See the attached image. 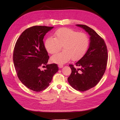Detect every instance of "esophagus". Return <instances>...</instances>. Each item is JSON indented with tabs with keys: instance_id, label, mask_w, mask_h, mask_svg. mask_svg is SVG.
<instances>
[{
	"instance_id": "obj_1",
	"label": "esophagus",
	"mask_w": 120,
	"mask_h": 120,
	"mask_svg": "<svg viewBox=\"0 0 120 120\" xmlns=\"http://www.w3.org/2000/svg\"><path fill=\"white\" fill-rule=\"evenodd\" d=\"M58 67L60 68H62L64 66H63V65H62V64H59V65H58Z\"/></svg>"
}]
</instances>
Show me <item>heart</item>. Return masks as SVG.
Wrapping results in <instances>:
<instances>
[{
  "mask_svg": "<svg viewBox=\"0 0 120 120\" xmlns=\"http://www.w3.org/2000/svg\"><path fill=\"white\" fill-rule=\"evenodd\" d=\"M54 38L49 37L45 41V46L48 53L53 54L63 46V52L58 53L51 57V61L57 64H63L72 58L77 61L86 53L89 45L88 36L68 28L57 30L54 34Z\"/></svg>",
  "mask_w": 120,
  "mask_h": 120,
  "instance_id": "b5f03b06",
  "label": "heart"
}]
</instances>
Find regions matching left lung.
I'll return each mask as SVG.
<instances>
[{"mask_svg":"<svg viewBox=\"0 0 120 120\" xmlns=\"http://www.w3.org/2000/svg\"><path fill=\"white\" fill-rule=\"evenodd\" d=\"M76 26L90 36L89 46L84 56L75 64L80 68L69 65L72 73L67 80L73 88L84 92L94 87L103 76L107 63V49L104 40L93 29L86 25Z\"/></svg>","mask_w":120,"mask_h":120,"instance_id":"obj_1","label":"left lung"}]
</instances>
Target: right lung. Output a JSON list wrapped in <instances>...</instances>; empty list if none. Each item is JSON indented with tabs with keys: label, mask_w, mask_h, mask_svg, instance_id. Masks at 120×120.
Here are the masks:
<instances>
[{
	"label": "right lung",
	"mask_w": 120,
	"mask_h": 120,
	"mask_svg": "<svg viewBox=\"0 0 120 120\" xmlns=\"http://www.w3.org/2000/svg\"><path fill=\"white\" fill-rule=\"evenodd\" d=\"M53 28L29 27L21 34L14 47L13 61L17 75L24 85L35 92L46 89L59 70L56 64H47L49 57L43 42L45 34ZM45 65L46 69L41 71L40 67Z\"/></svg>",
	"instance_id": "right-lung-1"
}]
</instances>
